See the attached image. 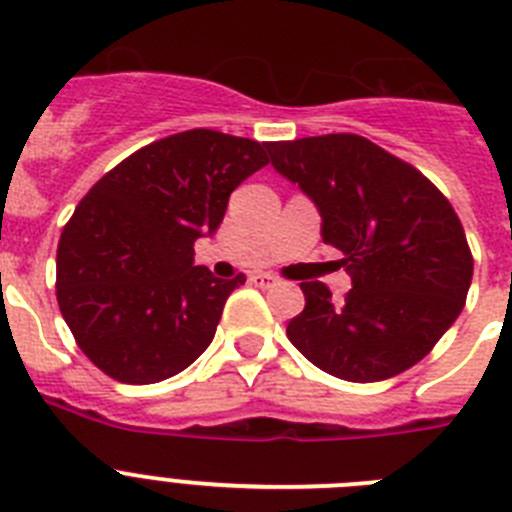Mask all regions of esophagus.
I'll return each instance as SVG.
<instances>
[{
    "instance_id": "obj_1",
    "label": "esophagus",
    "mask_w": 512,
    "mask_h": 512,
    "mask_svg": "<svg viewBox=\"0 0 512 512\" xmlns=\"http://www.w3.org/2000/svg\"><path fill=\"white\" fill-rule=\"evenodd\" d=\"M248 282H251L253 287L266 289V287H271V284H277V277H274V274H266V271H256V274H251V277H248Z\"/></svg>"
}]
</instances>
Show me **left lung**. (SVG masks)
I'll list each match as a JSON object with an SVG mask.
<instances>
[{
	"mask_svg": "<svg viewBox=\"0 0 512 512\" xmlns=\"http://www.w3.org/2000/svg\"><path fill=\"white\" fill-rule=\"evenodd\" d=\"M271 166L318 205L323 243L354 289L333 302L302 282L305 310L287 338L346 382H379L431 354L459 318L474 259L459 215L428 176L354 133L266 143Z\"/></svg>",
	"mask_w": 512,
	"mask_h": 512,
	"instance_id": "8db88e82",
	"label": "left lung"
}]
</instances>
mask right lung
<instances>
[{
  "label": "right lung",
  "instance_id": "add662e5",
  "mask_svg": "<svg viewBox=\"0 0 512 512\" xmlns=\"http://www.w3.org/2000/svg\"><path fill=\"white\" fill-rule=\"evenodd\" d=\"M269 164L266 143L194 128L153 140L89 189L56 253V297L79 348L107 377L153 384L215 338L235 279L194 266L228 197Z\"/></svg>",
  "mask_w": 512,
  "mask_h": 512
}]
</instances>
